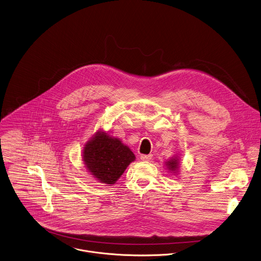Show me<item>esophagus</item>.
I'll return each mask as SVG.
<instances>
[{"label":"esophagus","mask_w":261,"mask_h":261,"mask_svg":"<svg viewBox=\"0 0 261 261\" xmlns=\"http://www.w3.org/2000/svg\"><path fill=\"white\" fill-rule=\"evenodd\" d=\"M152 158V154H142L140 155V159L143 160V161H148Z\"/></svg>","instance_id":"obj_1"}]
</instances>
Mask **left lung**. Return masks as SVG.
<instances>
[{"mask_svg":"<svg viewBox=\"0 0 261 261\" xmlns=\"http://www.w3.org/2000/svg\"><path fill=\"white\" fill-rule=\"evenodd\" d=\"M165 166L166 168L170 171V172H173L175 174H177V171H178V167H179V160H178V156L172 157L170 158L169 160H167L165 162Z\"/></svg>","mask_w":261,"mask_h":261,"instance_id":"8db88e82","label":"left lung"}]
</instances>
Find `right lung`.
<instances>
[{
    "label": "right lung",
    "instance_id": "1",
    "mask_svg": "<svg viewBox=\"0 0 261 261\" xmlns=\"http://www.w3.org/2000/svg\"><path fill=\"white\" fill-rule=\"evenodd\" d=\"M131 149L120 139L99 130L85 144L83 160L87 170L99 182L114 185L135 160Z\"/></svg>",
    "mask_w": 261,
    "mask_h": 261
}]
</instances>
